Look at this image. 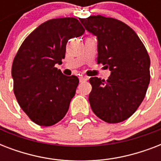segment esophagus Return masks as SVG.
<instances>
[{
    "label": "esophagus",
    "mask_w": 161,
    "mask_h": 161,
    "mask_svg": "<svg viewBox=\"0 0 161 161\" xmlns=\"http://www.w3.org/2000/svg\"><path fill=\"white\" fill-rule=\"evenodd\" d=\"M87 80H88V78H86V77H83V76L79 77V81H80V83H83V82H85V81Z\"/></svg>",
    "instance_id": "1"
}]
</instances>
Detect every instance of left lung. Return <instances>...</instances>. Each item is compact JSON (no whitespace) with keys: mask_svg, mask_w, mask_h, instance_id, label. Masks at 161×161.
<instances>
[{"mask_svg":"<svg viewBox=\"0 0 161 161\" xmlns=\"http://www.w3.org/2000/svg\"><path fill=\"white\" fill-rule=\"evenodd\" d=\"M79 20L97 36L98 63L111 71L107 80L89 79L91 108L105 122H122L145 98L150 80L149 54L135 31L123 21L100 15Z\"/></svg>","mask_w":161,"mask_h":161,"instance_id":"obj_1","label":"left lung"}]
</instances>
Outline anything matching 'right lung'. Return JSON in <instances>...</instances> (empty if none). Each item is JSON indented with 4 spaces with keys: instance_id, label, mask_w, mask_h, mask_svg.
<instances>
[{
    "instance_id": "right-lung-1",
    "label": "right lung",
    "mask_w": 161,
    "mask_h": 161,
    "mask_svg": "<svg viewBox=\"0 0 161 161\" xmlns=\"http://www.w3.org/2000/svg\"><path fill=\"white\" fill-rule=\"evenodd\" d=\"M84 31L78 19H52L36 27L20 47L11 68L14 93L36 125H55L68 112L79 80L63 74L55 64H62L68 40Z\"/></svg>"
}]
</instances>
